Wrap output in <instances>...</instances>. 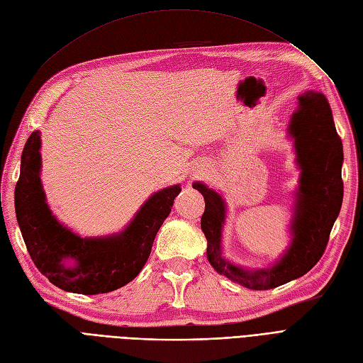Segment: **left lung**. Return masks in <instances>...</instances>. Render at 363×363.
<instances>
[{
  "label": "left lung",
  "mask_w": 363,
  "mask_h": 363,
  "mask_svg": "<svg viewBox=\"0 0 363 363\" xmlns=\"http://www.w3.org/2000/svg\"><path fill=\"white\" fill-rule=\"evenodd\" d=\"M289 131L295 138L302 174L292 223L294 240L291 249L274 267L250 272L226 262L220 255L223 199L207 186L194 183V189L206 199L201 228L208 244V262L229 280L253 291H268L307 274L323 256L342 204V144L326 96L315 92L299 96V110L294 114Z\"/></svg>",
  "instance_id": "8db88e82"
}]
</instances>
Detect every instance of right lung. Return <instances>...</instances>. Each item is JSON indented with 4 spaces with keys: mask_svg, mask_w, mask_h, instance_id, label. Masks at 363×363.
I'll use <instances>...</instances> for the list:
<instances>
[{
    "mask_svg": "<svg viewBox=\"0 0 363 363\" xmlns=\"http://www.w3.org/2000/svg\"><path fill=\"white\" fill-rule=\"evenodd\" d=\"M40 165V133L35 131L22 153L14 204L25 245L38 271L62 291L82 295L107 294L134 280L147 262L180 186L152 195L121 234L80 238L52 216L41 189ZM65 258L76 259L77 267H67Z\"/></svg>",
    "mask_w": 363,
    "mask_h": 363,
    "instance_id": "obj_1",
    "label": "right lung"
}]
</instances>
